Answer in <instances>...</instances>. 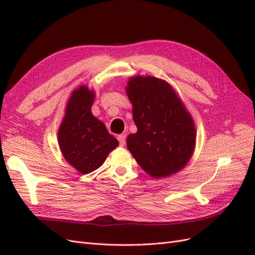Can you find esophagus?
Returning a JSON list of instances; mask_svg holds the SVG:
<instances>
[{"label": "esophagus", "mask_w": 255, "mask_h": 255, "mask_svg": "<svg viewBox=\"0 0 255 255\" xmlns=\"http://www.w3.org/2000/svg\"><path fill=\"white\" fill-rule=\"evenodd\" d=\"M126 139H127V136L125 134H121L118 136V141H119V144L121 146H123L126 144Z\"/></svg>", "instance_id": "obj_1"}]
</instances>
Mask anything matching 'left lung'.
I'll use <instances>...</instances> for the list:
<instances>
[{
	"label": "left lung",
	"instance_id": "8db88e82",
	"mask_svg": "<svg viewBox=\"0 0 255 255\" xmlns=\"http://www.w3.org/2000/svg\"><path fill=\"white\" fill-rule=\"evenodd\" d=\"M127 94L137 127L127 145L138 165L153 177L181 170L194 152L196 128L175 91L154 76H135Z\"/></svg>",
	"mask_w": 255,
	"mask_h": 255
}]
</instances>
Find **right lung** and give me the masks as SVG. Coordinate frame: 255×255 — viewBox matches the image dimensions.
I'll use <instances>...</instances> for the list:
<instances>
[{"mask_svg": "<svg viewBox=\"0 0 255 255\" xmlns=\"http://www.w3.org/2000/svg\"><path fill=\"white\" fill-rule=\"evenodd\" d=\"M95 92L81 86L72 92L58 130L64 157L83 174L95 171L109 153L119 144L104 126L91 114Z\"/></svg>", "mask_w": 255, "mask_h": 255, "instance_id": "add662e5", "label": "right lung"}]
</instances>
